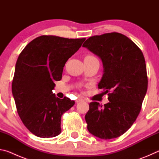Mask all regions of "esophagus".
I'll list each match as a JSON object with an SVG mask.
<instances>
[{
	"label": "esophagus",
	"instance_id": "34e87169",
	"mask_svg": "<svg viewBox=\"0 0 159 159\" xmlns=\"http://www.w3.org/2000/svg\"><path fill=\"white\" fill-rule=\"evenodd\" d=\"M83 100V98H78L76 100V103H78V102H80V101H82Z\"/></svg>",
	"mask_w": 159,
	"mask_h": 159
}]
</instances>
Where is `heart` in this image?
<instances>
[{
	"mask_svg": "<svg viewBox=\"0 0 159 159\" xmlns=\"http://www.w3.org/2000/svg\"><path fill=\"white\" fill-rule=\"evenodd\" d=\"M97 60L95 57H94L92 55H87L85 56L84 60Z\"/></svg>",
	"mask_w": 159,
	"mask_h": 159,
	"instance_id": "b5f03b06",
	"label": "heart"
}]
</instances>
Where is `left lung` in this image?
<instances>
[{
  "instance_id": "8db88e82",
  "label": "left lung",
  "mask_w": 159,
  "mask_h": 159,
  "mask_svg": "<svg viewBox=\"0 0 159 159\" xmlns=\"http://www.w3.org/2000/svg\"><path fill=\"white\" fill-rule=\"evenodd\" d=\"M101 58L104 74L99 89L108 93L102 107L92 102L85 115L88 130L103 139L118 138L130 128L140 112L148 79L142 50L117 32L93 36L83 45Z\"/></svg>"
}]
</instances>
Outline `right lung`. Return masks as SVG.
Wrapping results in <instances>:
<instances>
[{
  "label": "right lung",
  "mask_w": 159,
  "mask_h": 159,
  "mask_svg": "<svg viewBox=\"0 0 159 159\" xmlns=\"http://www.w3.org/2000/svg\"><path fill=\"white\" fill-rule=\"evenodd\" d=\"M85 40L43 35L28 43L19 55L12 92L19 116L36 136L49 138L60 134L61 116L75 102L56 98L54 82L61 79L66 61Z\"/></svg>",
  "instance_id": "obj_1"
}]
</instances>
